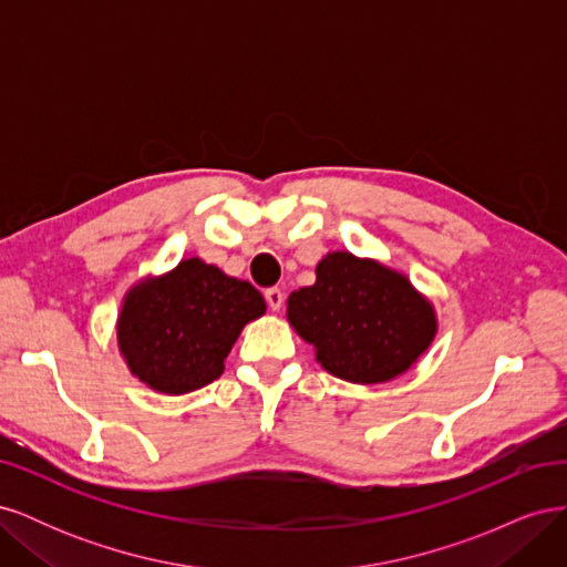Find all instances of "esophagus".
I'll use <instances>...</instances> for the list:
<instances>
[{
	"label": "esophagus",
	"mask_w": 567,
	"mask_h": 567,
	"mask_svg": "<svg viewBox=\"0 0 567 567\" xmlns=\"http://www.w3.org/2000/svg\"><path fill=\"white\" fill-rule=\"evenodd\" d=\"M265 298H267L269 310H274V312L281 310V305H284V290L281 288H267Z\"/></svg>",
	"instance_id": "1"
}]
</instances>
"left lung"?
I'll use <instances>...</instances> for the list:
<instances>
[{"mask_svg": "<svg viewBox=\"0 0 567 567\" xmlns=\"http://www.w3.org/2000/svg\"><path fill=\"white\" fill-rule=\"evenodd\" d=\"M286 317L336 379L388 383L406 373L437 333L433 302L402 271L336 250L317 265V281L293 290Z\"/></svg>", "mask_w": 567, "mask_h": 567, "instance_id": "1", "label": "left lung"}]
</instances>
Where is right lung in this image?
Listing matches in <instances>:
<instances>
[{"label":"right lung","mask_w":567,"mask_h":567,"mask_svg":"<svg viewBox=\"0 0 567 567\" xmlns=\"http://www.w3.org/2000/svg\"><path fill=\"white\" fill-rule=\"evenodd\" d=\"M265 310L252 284L188 257L127 290L115 321L117 350L151 390L186 394L219 379L244 326Z\"/></svg>","instance_id":"1"}]
</instances>
